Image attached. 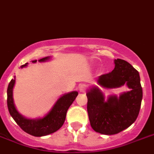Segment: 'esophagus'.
Returning <instances> with one entry per match:
<instances>
[{"instance_id":"1","label":"esophagus","mask_w":154,"mask_h":154,"mask_svg":"<svg viewBox=\"0 0 154 154\" xmlns=\"http://www.w3.org/2000/svg\"><path fill=\"white\" fill-rule=\"evenodd\" d=\"M87 87L85 85H81L79 86V91L81 92V93H85L86 91Z\"/></svg>"}]
</instances>
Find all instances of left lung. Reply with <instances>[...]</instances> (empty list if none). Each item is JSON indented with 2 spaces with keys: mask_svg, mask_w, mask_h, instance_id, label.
<instances>
[{
  "mask_svg": "<svg viewBox=\"0 0 154 154\" xmlns=\"http://www.w3.org/2000/svg\"><path fill=\"white\" fill-rule=\"evenodd\" d=\"M114 63V69L100 76L97 85L107 89L125 85L130 91L119 96L109 95L106 100L98 87H91L87 91V109L91 125L101 134H117L130 126L138 117L143 98L139 72L123 60L117 59Z\"/></svg>",
  "mask_w": 154,
  "mask_h": 154,
  "instance_id": "left-lung-1",
  "label": "left lung"
}]
</instances>
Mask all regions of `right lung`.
<instances>
[{
	"instance_id": "add662e5",
	"label": "right lung",
	"mask_w": 154,
	"mask_h": 154,
	"mask_svg": "<svg viewBox=\"0 0 154 154\" xmlns=\"http://www.w3.org/2000/svg\"><path fill=\"white\" fill-rule=\"evenodd\" d=\"M51 57H46L40 59L38 62L42 63L48 61ZM32 63H36L37 60H32ZM28 66V63L21 66V68ZM15 85V76L9 83L7 91L8 94V108L11 117L14 119L16 123L18 124L25 133H29L34 136H44L57 132L63 125L65 119H66V112L69 107L77 97L78 92L71 91L69 93L64 94L58 98L54 105L47 114L43 117L38 119H28L21 114H20L16 109L13 98V89Z\"/></svg>"
}]
</instances>
